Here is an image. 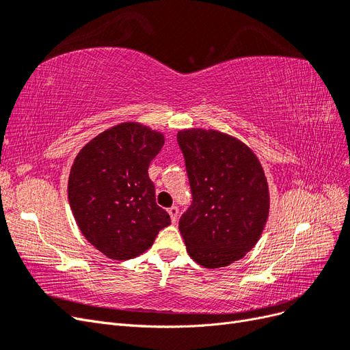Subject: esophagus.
Returning a JSON list of instances; mask_svg holds the SVG:
<instances>
[{
	"instance_id": "obj_1",
	"label": "esophagus",
	"mask_w": 350,
	"mask_h": 350,
	"mask_svg": "<svg viewBox=\"0 0 350 350\" xmlns=\"http://www.w3.org/2000/svg\"><path fill=\"white\" fill-rule=\"evenodd\" d=\"M167 213H169V216H171L172 224H176V220H178V207L172 206L171 208H167Z\"/></svg>"
}]
</instances>
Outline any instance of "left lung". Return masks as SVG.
<instances>
[{
    "label": "left lung",
    "instance_id": "left-lung-1",
    "mask_svg": "<svg viewBox=\"0 0 350 350\" xmlns=\"http://www.w3.org/2000/svg\"><path fill=\"white\" fill-rule=\"evenodd\" d=\"M193 203L179 219L188 256L206 269L226 267L258 242L270 211L264 169L250 147L217 130L178 131Z\"/></svg>",
    "mask_w": 350,
    "mask_h": 350
}]
</instances>
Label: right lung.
Here are the masks:
<instances>
[{"mask_svg":"<svg viewBox=\"0 0 350 350\" xmlns=\"http://www.w3.org/2000/svg\"><path fill=\"white\" fill-rule=\"evenodd\" d=\"M163 144V133L129 121L94 137L74 159L70 207L83 237L103 256L120 261L140 256L171 225L147 174Z\"/></svg>","mask_w":350,"mask_h":350,"instance_id":"add662e5","label":"right lung"}]
</instances>
